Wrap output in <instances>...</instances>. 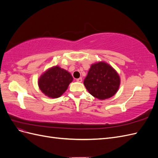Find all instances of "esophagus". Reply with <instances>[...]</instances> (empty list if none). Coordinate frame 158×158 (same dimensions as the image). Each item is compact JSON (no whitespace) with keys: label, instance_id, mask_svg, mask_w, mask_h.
<instances>
[{"label":"esophagus","instance_id":"1","mask_svg":"<svg viewBox=\"0 0 158 158\" xmlns=\"http://www.w3.org/2000/svg\"><path fill=\"white\" fill-rule=\"evenodd\" d=\"M76 81H77L78 82H82V78H78L77 80H76Z\"/></svg>","mask_w":158,"mask_h":158}]
</instances>
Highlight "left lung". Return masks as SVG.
Instances as JSON below:
<instances>
[{"label":"left lung","mask_w":158,"mask_h":158,"mask_svg":"<svg viewBox=\"0 0 158 158\" xmlns=\"http://www.w3.org/2000/svg\"><path fill=\"white\" fill-rule=\"evenodd\" d=\"M121 78L117 72L106 62L101 61L90 66L84 84L89 93L98 99L111 98L120 86Z\"/></svg>","instance_id":"8db88e82"}]
</instances>
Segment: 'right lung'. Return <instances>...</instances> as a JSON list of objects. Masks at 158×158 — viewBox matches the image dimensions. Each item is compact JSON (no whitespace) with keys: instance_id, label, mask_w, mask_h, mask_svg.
<instances>
[{"instance_id":"right-lung-1","label":"right lung","mask_w":158,"mask_h":158,"mask_svg":"<svg viewBox=\"0 0 158 158\" xmlns=\"http://www.w3.org/2000/svg\"><path fill=\"white\" fill-rule=\"evenodd\" d=\"M73 80L69 72L56 65L47 69L40 76L38 85L46 96L57 98L65 92Z\"/></svg>"}]
</instances>
